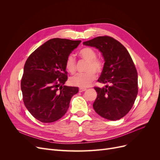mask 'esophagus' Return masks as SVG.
I'll list each match as a JSON object with an SVG mask.
<instances>
[{"label":"esophagus","instance_id":"1","mask_svg":"<svg viewBox=\"0 0 160 160\" xmlns=\"http://www.w3.org/2000/svg\"><path fill=\"white\" fill-rule=\"evenodd\" d=\"M79 92H83V91H86V88H81L79 89Z\"/></svg>","mask_w":160,"mask_h":160}]
</instances>
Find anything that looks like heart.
<instances>
[{"mask_svg":"<svg viewBox=\"0 0 160 160\" xmlns=\"http://www.w3.org/2000/svg\"><path fill=\"white\" fill-rule=\"evenodd\" d=\"M79 57L88 61L85 67V72L78 73L70 77L69 82L72 85L87 88L96 78V73L99 74L103 71L104 64L103 61L97 58L96 51L91 47H84L79 51ZM66 70L70 73H73L76 69V62L73 55L69 54L65 62Z\"/></svg>","mask_w":160,"mask_h":160,"instance_id":"1","label":"heart"}]
</instances>
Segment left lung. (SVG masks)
<instances>
[{"label": "left lung", "mask_w": 160, "mask_h": 160, "mask_svg": "<svg viewBox=\"0 0 160 160\" xmlns=\"http://www.w3.org/2000/svg\"><path fill=\"white\" fill-rule=\"evenodd\" d=\"M83 45L98 49L105 61L98 81L107 85L94 88L98 93L94 110L109 120L122 118L132 108L138 93V72L132 57L126 48L111 37H95Z\"/></svg>", "instance_id": "1"}]
</instances>
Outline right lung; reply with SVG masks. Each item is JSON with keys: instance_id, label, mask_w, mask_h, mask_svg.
I'll return each instance as SVG.
<instances>
[{"instance_id": "obj_1", "label": "right lung", "mask_w": 160, "mask_h": 160, "mask_svg": "<svg viewBox=\"0 0 160 160\" xmlns=\"http://www.w3.org/2000/svg\"><path fill=\"white\" fill-rule=\"evenodd\" d=\"M81 42L52 38L26 61L21 83L23 102L33 117L42 123L61 119L72 96L78 93V88L64 85L68 78L65 62Z\"/></svg>"}]
</instances>
